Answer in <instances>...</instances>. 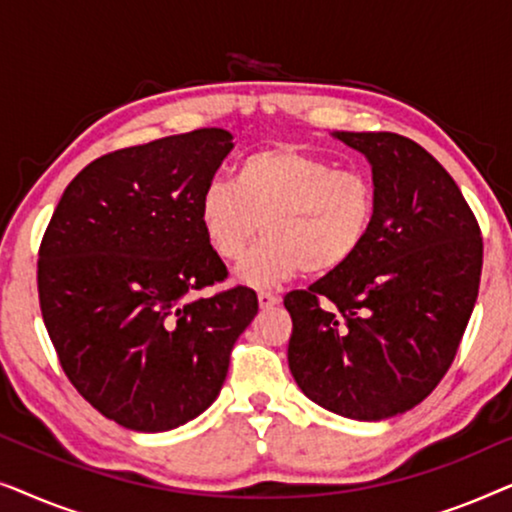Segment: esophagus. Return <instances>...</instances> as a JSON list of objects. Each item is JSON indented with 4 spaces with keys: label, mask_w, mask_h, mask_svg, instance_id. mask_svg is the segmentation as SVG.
<instances>
[{
    "label": "esophagus",
    "mask_w": 512,
    "mask_h": 512,
    "mask_svg": "<svg viewBox=\"0 0 512 512\" xmlns=\"http://www.w3.org/2000/svg\"><path fill=\"white\" fill-rule=\"evenodd\" d=\"M279 303V296L272 291H258V305L263 307V310H268V307H275Z\"/></svg>",
    "instance_id": "obj_1"
}]
</instances>
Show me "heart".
I'll return each instance as SVG.
<instances>
[{
	"label": "heart",
	"mask_w": 512,
	"mask_h": 512,
	"mask_svg": "<svg viewBox=\"0 0 512 512\" xmlns=\"http://www.w3.org/2000/svg\"><path fill=\"white\" fill-rule=\"evenodd\" d=\"M375 186L366 174L335 170L298 146H268L235 165L233 184L214 181L198 202L202 235L223 261H240L258 228L265 240L237 279L256 289L305 270L328 275L359 254L375 223Z\"/></svg>",
	"instance_id": "heart-1"
}]
</instances>
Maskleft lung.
I'll return each mask as SVG.
<instances>
[{
    "mask_svg": "<svg viewBox=\"0 0 512 512\" xmlns=\"http://www.w3.org/2000/svg\"><path fill=\"white\" fill-rule=\"evenodd\" d=\"M373 170L375 223L347 265L286 293L289 368L335 415L380 422L436 389L471 319L478 221L445 167L394 132H331Z\"/></svg>",
    "mask_w": 512,
    "mask_h": 512,
    "instance_id": "8db88e82",
    "label": "left lung"
}]
</instances>
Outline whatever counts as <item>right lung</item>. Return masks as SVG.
<instances>
[{"mask_svg": "<svg viewBox=\"0 0 512 512\" xmlns=\"http://www.w3.org/2000/svg\"><path fill=\"white\" fill-rule=\"evenodd\" d=\"M233 135L202 128L102 156L65 188L39 249V303L60 366L107 419L170 431L202 415L258 312L198 221Z\"/></svg>", "mask_w": 512, "mask_h": 512, "instance_id": "obj_1", "label": "right lung"}]
</instances>
